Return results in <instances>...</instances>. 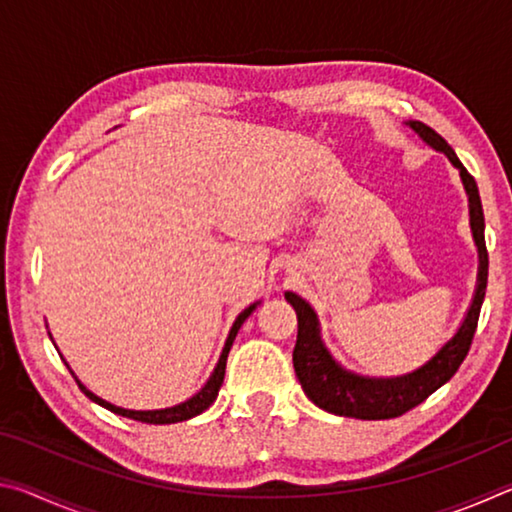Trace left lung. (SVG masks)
Wrapping results in <instances>:
<instances>
[{
  "label": "left lung",
  "mask_w": 512,
  "mask_h": 512,
  "mask_svg": "<svg viewBox=\"0 0 512 512\" xmlns=\"http://www.w3.org/2000/svg\"><path fill=\"white\" fill-rule=\"evenodd\" d=\"M411 128L420 133L424 142H429L436 151H443L454 167L461 171L463 185L470 196V219L472 232L479 246V287H476L472 307L467 311L463 327L449 341L427 366L418 368L411 375L395 377V379H368L357 377L352 372H345L339 363L329 357L323 343L318 339V320L314 309L296 293H287V300L293 305L298 314V341L293 348V368L302 384V391L320 409H325L334 415H345V418L359 420H391L400 418L406 411L415 409L422 404L431 393H436L440 386L447 384L461 368L467 352L474 339L476 325H479L481 305L485 298V287H488V250H485V219L479 187L472 173L467 171L461 160L456 158L452 146L440 137L433 128L422 121H411Z\"/></svg>",
  "instance_id": "8db88e82"
}]
</instances>
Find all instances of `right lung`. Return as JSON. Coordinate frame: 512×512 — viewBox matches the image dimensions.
I'll return each mask as SVG.
<instances>
[{
    "label": "right lung",
    "mask_w": 512,
    "mask_h": 512,
    "mask_svg": "<svg viewBox=\"0 0 512 512\" xmlns=\"http://www.w3.org/2000/svg\"><path fill=\"white\" fill-rule=\"evenodd\" d=\"M253 309H255V305H250L248 309H244V311H241V314L237 316L235 325H232V329H230L228 341H225V348H223V352H221V359H219V363H216V368H214V372H212L210 381H207V384L192 397V400H187V402H183V404L171 406V409H160V411H128V409H119V406H112L110 402H103L101 397L92 395V393L88 391V388H85L83 384H79V381H76V384H79L81 391H83L85 395H88L92 402L101 404L103 409H108V411L117 413V415H124V418H131V420H137V422H146V424H173V422H183V420L194 418V415L203 413L205 409H210V404L216 400V395H219V388H221V384H223V375H225V361H228L232 341H235L239 327L244 325V320L250 316V311H253Z\"/></svg>",
    "instance_id": "1"
}]
</instances>
